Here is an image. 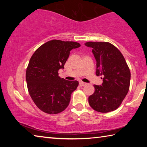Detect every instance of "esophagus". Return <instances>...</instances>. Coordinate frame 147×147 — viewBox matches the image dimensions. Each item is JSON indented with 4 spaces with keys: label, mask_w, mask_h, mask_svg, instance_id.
<instances>
[{
    "label": "esophagus",
    "mask_w": 147,
    "mask_h": 147,
    "mask_svg": "<svg viewBox=\"0 0 147 147\" xmlns=\"http://www.w3.org/2000/svg\"><path fill=\"white\" fill-rule=\"evenodd\" d=\"M79 85H80V86H86L87 85V84L86 83H85V82H80V83H79Z\"/></svg>",
    "instance_id": "obj_1"
}]
</instances>
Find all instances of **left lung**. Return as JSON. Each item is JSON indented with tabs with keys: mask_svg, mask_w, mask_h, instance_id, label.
Returning a JSON list of instances; mask_svg holds the SVG:
<instances>
[{
	"mask_svg": "<svg viewBox=\"0 0 147 147\" xmlns=\"http://www.w3.org/2000/svg\"><path fill=\"white\" fill-rule=\"evenodd\" d=\"M96 61V75L102 76V86L94 85V91L89 96L92 108L100 113L115 110L127 94L130 84V71L121 51L109 42L89 41Z\"/></svg>",
	"mask_w": 147,
	"mask_h": 147,
	"instance_id": "left-lung-1",
	"label": "left lung"
}]
</instances>
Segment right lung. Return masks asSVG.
<instances>
[{
    "instance_id": "obj_1",
    "label": "right lung",
    "mask_w": 147,
    "mask_h": 147,
    "mask_svg": "<svg viewBox=\"0 0 147 147\" xmlns=\"http://www.w3.org/2000/svg\"><path fill=\"white\" fill-rule=\"evenodd\" d=\"M80 47L74 41L53 39L40 46L30 59L26 72L28 93L37 107L48 114H57L67 108L71 95L78 86L58 76L73 49Z\"/></svg>"
}]
</instances>
